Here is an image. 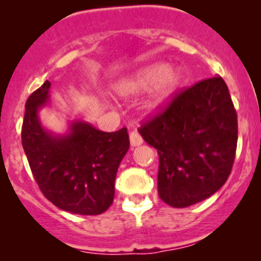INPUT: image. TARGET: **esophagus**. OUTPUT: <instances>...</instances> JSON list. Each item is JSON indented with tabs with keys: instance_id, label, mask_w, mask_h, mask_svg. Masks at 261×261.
Listing matches in <instances>:
<instances>
[{
	"instance_id": "34e87169",
	"label": "esophagus",
	"mask_w": 261,
	"mask_h": 261,
	"mask_svg": "<svg viewBox=\"0 0 261 261\" xmlns=\"http://www.w3.org/2000/svg\"><path fill=\"white\" fill-rule=\"evenodd\" d=\"M129 140H130V145H132L133 147L140 146L141 143L143 142L142 137H141V135L137 130H132V132L129 133Z\"/></svg>"
}]
</instances>
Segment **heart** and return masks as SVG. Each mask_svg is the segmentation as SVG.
<instances>
[{
  "label": "heart",
  "instance_id": "obj_1",
  "mask_svg": "<svg viewBox=\"0 0 261 261\" xmlns=\"http://www.w3.org/2000/svg\"><path fill=\"white\" fill-rule=\"evenodd\" d=\"M180 79L178 71L171 70L167 63H154L119 81L115 90L119 95H132L155 88L149 102V106L155 109L162 106L173 94Z\"/></svg>",
  "mask_w": 261,
  "mask_h": 261
}]
</instances>
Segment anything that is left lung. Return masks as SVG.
Instances as JSON below:
<instances>
[{
  "label": "left lung",
  "instance_id": "8db88e82",
  "mask_svg": "<svg viewBox=\"0 0 261 261\" xmlns=\"http://www.w3.org/2000/svg\"><path fill=\"white\" fill-rule=\"evenodd\" d=\"M159 155L158 193L184 208L207 199L228 180L238 140L237 112L220 76L176 92L138 129Z\"/></svg>",
  "mask_w": 261,
  "mask_h": 261
}]
</instances>
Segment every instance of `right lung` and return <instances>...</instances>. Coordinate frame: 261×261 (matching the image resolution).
I'll use <instances>...</instances> for the list:
<instances>
[{
    "instance_id": "add662e5",
    "label": "right lung",
    "mask_w": 261,
    "mask_h": 261,
    "mask_svg": "<svg viewBox=\"0 0 261 261\" xmlns=\"http://www.w3.org/2000/svg\"><path fill=\"white\" fill-rule=\"evenodd\" d=\"M50 83L30 95L21 126V145L45 198L63 211L101 215L114 202L115 177L129 149L126 128L102 132L85 121H73L70 132L56 136L38 119L49 99Z\"/></svg>"
}]
</instances>
